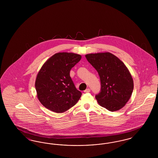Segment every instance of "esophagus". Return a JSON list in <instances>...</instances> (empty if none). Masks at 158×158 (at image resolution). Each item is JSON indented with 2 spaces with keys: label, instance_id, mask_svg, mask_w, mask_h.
I'll list each match as a JSON object with an SVG mask.
<instances>
[{
  "label": "esophagus",
  "instance_id": "1",
  "mask_svg": "<svg viewBox=\"0 0 158 158\" xmlns=\"http://www.w3.org/2000/svg\"><path fill=\"white\" fill-rule=\"evenodd\" d=\"M84 92H85V93H89V92H90V89H89V88H88V89H86V90H85Z\"/></svg>",
  "mask_w": 158,
  "mask_h": 158
}]
</instances>
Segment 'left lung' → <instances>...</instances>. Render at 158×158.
Masks as SVG:
<instances>
[{"label": "left lung", "instance_id": "left-lung-1", "mask_svg": "<svg viewBox=\"0 0 158 158\" xmlns=\"http://www.w3.org/2000/svg\"><path fill=\"white\" fill-rule=\"evenodd\" d=\"M85 57L99 76L101 90L95 95L98 104L110 111L120 110L129 100L134 87L127 67L110 53L89 54Z\"/></svg>", "mask_w": 158, "mask_h": 158}]
</instances>
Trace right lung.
<instances>
[{
    "label": "right lung",
    "mask_w": 158,
    "mask_h": 158,
    "mask_svg": "<svg viewBox=\"0 0 158 158\" xmlns=\"http://www.w3.org/2000/svg\"><path fill=\"white\" fill-rule=\"evenodd\" d=\"M81 58L75 53H56L41 68L35 86L38 98L45 108L63 113L77 102L82 93L76 88L70 71Z\"/></svg>",
    "instance_id": "1"
}]
</instances>
